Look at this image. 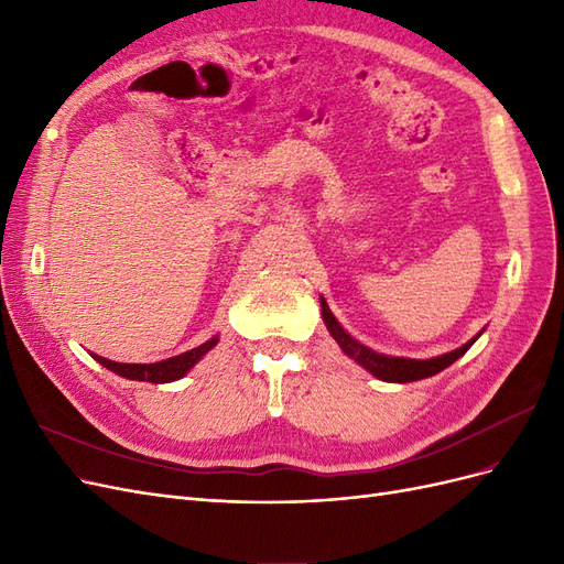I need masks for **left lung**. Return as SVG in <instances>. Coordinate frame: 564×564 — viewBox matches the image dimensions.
<instances>
[{
    "label": "left lung",
    "instance_id": "1",
    "mask_svg": "<svg viewBox=\"0 0 564 564\" xmlns=\"http://www.w3.org/2000/svg\"><path fill=\"white\" fill-rule=\"evenodd\" d=\"M322 319H324V324H327V329L334 336L336 344L340 346V350H344L348 357H352L357 365H362L369 373H373V377L381 381H388V383H409V381H421V379L435 377L437 371L454 365L458 357L473 346V340H475V338L468 340L466 346H460L447 355L433 357V360H404V357L379 355V352L369 350L367 346L357 344V340L352 336H348L344 332V327L336 322V317L332 315L329 305L324 299H322Z\"/></svg>",
    "mask_w": 564,
    "mask_h": 564
}]
</instances>
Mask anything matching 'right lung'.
Returning <instances> with one entry per match:
<instances>
[{
    "instance_id": "obj_1",
    "label": "right lung",
    "mask_w": 564,
    "mask_h": 564,
    "mask_svg": "<svg viewBox=\"0 0 564 564\" xmlns=\"http://www.w3.org/2000/svg\"><path fill=\"white\" fill-rule=\"evenodd\" d=\"M218 344V336H214L207 344H202L199 348L187 350L178 357H172V360L155 362V365H119L112 360H106V357H98L100 365L106 369L115 371L117 377H124L129 381H148V383H172L183 379L187 371H191L204 355H207L214 346Z\"/></svg>"
}]
</instances>
